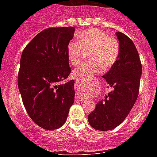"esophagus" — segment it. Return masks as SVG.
Instances as JSON below:
<instances>
[{"instance_id":"34e87169","label":"esophagus","mask_w":157,"mask_h":157,"mask_svg":"<svg viewBox=\"0 0 157 157\" xmlns=\"http://www.w3.org/2000/svg\"><path fill=\"white\" fill-rule=\"evenodd\" d=\"M75 99L77 100L78 101H84V98H82V97H79V95H78V94H75Z\"/></svg>"}]
</instances>
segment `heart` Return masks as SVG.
<instances>
[{"mask_svg": "<svg viewBox=\"0 0 157 157\" xmlns=\"http://www.w3.org/2000/svg\"><path fill=\"white\" fill-rule=\"evenodd\" d=\"M78 42L72 41L67 47L71 64L77 66L89 54L90 60L74 71L75 77L82 78L108 71L117 62L120 53V42L116 37L96 28L82 32L77 36Z\"/></svg>", "mask_w": 157, "mask_h": 157, "instance_id": "obj_1", "label": "heart"}]
</instances>
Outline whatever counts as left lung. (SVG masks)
<instances>
[{
	"label": "left lung",
	"instance_id": "8db88e82",
	"mask_svg": "<svg viewBox=\"0 0 157 157\" xmlns=\"http://www.w3.org/2000/svg\"><path fill=\"white\" fill-rule=\"evenodd\" d=\"M120 45L117 62L103 75L112 90L99 101L88 116L89 123L98 130L116 128L128 116L139 92L141 63L139 54L130 37L116 32Z\"/></svg>",
	"mask_w": 157,
	"mask_h": 157
}]
</instances>
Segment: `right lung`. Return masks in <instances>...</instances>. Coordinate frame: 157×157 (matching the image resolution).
Wrapping results in <instances>:
<instances>
[{
  "label": "right lung",
  "mask_w": 157,
  "mask_h": 157,
  "mask_svg": "<svg viewBox=\"0 0 157 157\" xmlns=\"http://www.w3.org/2000/svg\"><path fill=\"white\" fill-rule=\"evenodd\" d=\"M73 27L47 28L31 40L22 52L18 86L33 121L45 130L64 124L75 101L74 80L59 84L70 75L67 47Z\"/></svg>",
  "instance_id": "1"
}]
</instances>
